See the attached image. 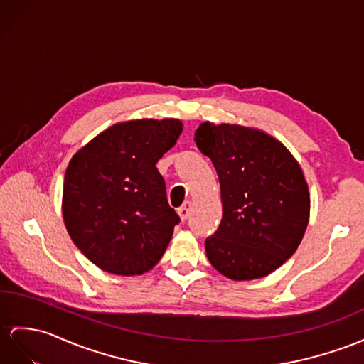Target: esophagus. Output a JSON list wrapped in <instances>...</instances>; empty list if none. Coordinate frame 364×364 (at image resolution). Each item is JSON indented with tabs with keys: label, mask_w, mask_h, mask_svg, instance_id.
<instances>
[{
	"label": "esophagus",
	"mask_w": 364,
	"mask_h": 364,
	"mask_svg": "<svg viewBox=\"0 0 364 364\" xmlns=\"http://www.w3.org/2000/svg\"><path fill=\"white\" fill-rule=\"evenodd\" d=\"M177 213H179V218L182 220H187L188 216H190V213H191V202H185L183 205L179 210H177Z\"/></svg>",
	"instance_id": "34e87169"
}]
</instances>
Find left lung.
<instances>
[{
    "label": "left lung",
    "instance_id": "1",
    "mask_svg": "<svg viewBox=\"0 0 364 364\" xmlns=\"http://www.w3.org/2000/svg\"><path fill=\"white\" fill-rule=\"evenodd\" d=\"M216 168L223 220L205 239L210 264L233 281L267 277L298 249L310 194L296 159L267 132L203 122L194 132Z\"/></svg>",
    "mask_w": 364,
    "mask_h": 364
}]
</instances>
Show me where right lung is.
<instances>
[{"mask_svg": "<svg viewBox=\"0 0 364 364\" xmlns=\"http://www.w3.org/2000/svg\"><path fill=\"white\" fill-rule=\"evenodd\" d=\"M182 132L177 119L120 122L70 159L63 183L68 233L97 267L122 277L161 261L179 216L156 164Z\"/></svg>", "mask_w": 364, "mask_h": 364, "instance_id": "obj_1", "label": "right lung"}]
</instances>
